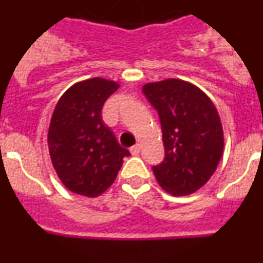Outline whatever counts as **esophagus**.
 Segmentation results:
<instances>
[{"mask_svg": "<svg viewBox=\"0 0 263 263\" xmlns=\"http://www.w3.org/2000/svg\"><path fill=\"white\" fill-rule=\"evenodd\" d=\"M139 152H141V145H139V143H137V145L130 147V153H132L133 155H138Z\"/></svg>", "mask_w": 263, "mask_h": 263, "instance_id": "1", "label": "esophagus"}]
</instances>
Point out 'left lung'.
Returning <instances> with one entry per match:
<instances>
[{
	"mask_svg": "<svg viewBox=\"0 0 263 263\" xmlns=\"http://www.w3.org/2000/svg\"><path fill=\"white\" fill-rule=\"evenodd\" d=\"M143 93L158 110L164 159L153 167L158 184L174 196L200 190L224 152V130L212 100L180 79L146 83Z\"/></svg>",
	"mask_w": 263,
	"mask_h": 263,
	"instance_id": "1",
	"label": "left lung"
}]
</instances>
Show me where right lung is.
Masks as SVG:
<instances>
[{"instance_id":"obj_1","label":"right lung","mask_w":263,"mask_h":263,"mask_svg":"<svg viewBox=\"0 0 263 263\" xmlns=\"http://www.w3.org/2000/svg\"><path fill=\"white\" fill-rule=\"evenodd\" d=\"M120 88L117 81L92 78L75 83L53 109L47 143L62 183L73 194L96 197L117 178L127 148L101 118L104 103Z\"/></svg>"}]
</instances>
